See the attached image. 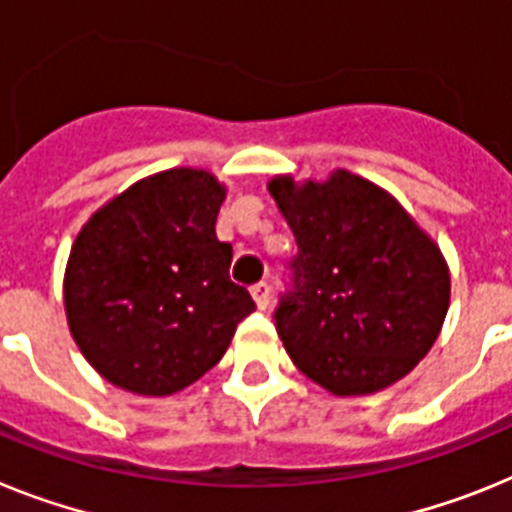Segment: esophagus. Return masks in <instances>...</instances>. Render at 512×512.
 Listing matches in <instances>:
<instances>
[{"label":"esophagus","mask_w":512,"mask_h":512,"mask_svg":"<svg viewBox=\"0 0 512 512\" xmlns=\"http://www.w3.org/2000/svg\"><path fill=\"white\" fill-rule=\"evenodd\" d=\"M252 299H255L257 309H268V304H270V286H268V283H265V281L255 283V286H252Z\"/></svg>","instance_id":"esophagus-1"}]
</instances>
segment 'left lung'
<instances>
[{
  "instance_id": "obj_1",
  "label": "left lung",
  "mask_w": 512,
  "mask_h": 512,
  "mask_svg": "<svg viewBox=\"0 0 512 512\" xmlns=\"http://www.w3.org/2000/svg\"><path fill=\"white\" fill-rule=\"evenodd\" d=\"M268 190L299 244L293 291L275 311L291 361L335 397L397 384L441 335V247L394 195L348 170L324 182L275 175Z\"/></svg>"
}]
</instances>
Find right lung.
Returning a JSON list of instances; mask_svg holds the SVG:
<instances>
[{
  "label": "right lung",
  "mask_w": 512,
  "mask_h": 512,
  "mask_svg": "<svg viewBox=\"0 0 512 512\" xmlns=\"http://www.w3.org/2000/svg\"><path fill=\"white\" fill-rule=\"evenodd\" d=\"M226 185L172 167L110 198L71 244L64 273L69 332L102 379L167 397L224 358L255 311L231 283V244L216 237Z\"/></svg>",
  "instance_id": "obj_1"
}]
</instances>
